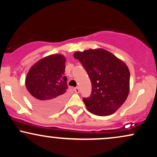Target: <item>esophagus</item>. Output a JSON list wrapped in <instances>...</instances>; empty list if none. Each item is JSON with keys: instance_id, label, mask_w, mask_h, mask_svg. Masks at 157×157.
Masks as SVG:
<instances>
[{"instance_id": "1", "label": "esophagus", "mask_w": 157, "mask_h": 157, "mask_svg": "<svg viewBox=\"0 0 157 157\" xmlns=\"http://www.w3.org/2000/svg\"><path fill=\"white\" fill-rule=\"evenodd\" d=\"M74 91H75V93H76V94L79 93V89H78V87L74 88Z\"/></svg>"}]
</instances>
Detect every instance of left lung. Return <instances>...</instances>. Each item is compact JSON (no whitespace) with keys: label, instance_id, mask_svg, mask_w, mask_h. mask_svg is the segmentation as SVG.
<instances>
[{"label":"left lung","instance_id":"8db88e82","mask_svg":"<svg viewBox=\"0 0 157 157\" xmlns=\"http://www.w3.org/2000/svg\"><path fill=\"white\" fill-rule=\"evenodd\" d=\"M74 56L82 63L91 81V96L83 99L88 111L100 117L116 112L129 93L130 74L126 64L103 48L76 51Z\"/></svg>","mask_w":157,"mask_h":157}]
</instances>
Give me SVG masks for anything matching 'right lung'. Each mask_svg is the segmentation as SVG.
Returning a JSON list of instances; mask_svg holds the SVG:
<instances>
[{"instance_id":"add662e5","label":"right lung","mask_w":157,"mask_h":157,"mask_svg":"<svg viewBox=\"0 0 157 157\" xmlns=\"http://www.w3.org/2000/svg\"><path fill=\"white\" fill-rule=\"evenodd\" d=\"M66 58L52 54L33 64L28 72L25 84L31 101L43 112H54L66 99L67 78L64 76Z\"/></svg>"}]
</instances>
